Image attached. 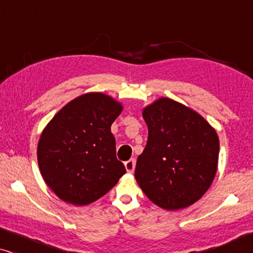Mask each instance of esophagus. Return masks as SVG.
Wrapping results in <instances>:
<instances>
[{
  "label": "esophagus",
  "mask_w": 253,
  "mask_h": 253,
  "mask_svg": "<svg viewBox=\"0 0 253 253\" xmlns=\"http://www.w3.org/2000/svg\"><path fill=\"white\" fill-rule=\"evenodd\" d=\"M124 166H126L127 172H133L134 167H136V160L134 159H130V160L124 162Z\"/></svg>",
  "instance_id": "obj_1"
}]
</instances>
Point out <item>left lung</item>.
I'll list each match as a JSON object with an SVG mask.
<instances>
[{
  "instance_id": "1",
  "label": "left lung",
  "mask_w": 253,
  "mask_h": 253,
  "mask_svg": "<svg viewBox=\"0 0 253 253\" xmlns=\"http://www.w3.org/2000/svg\"><path fill=\"white\" fill-rule=\"evenodd\" d=\"M143 117L148 138L137 159V183L162 209L192 205L215 176L220 148L215 130L198 113L168 98L146 107Z\"/></svg>"
}]
</instances>
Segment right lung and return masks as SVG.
<instances>
[{
  "label": "right lung",
  "instance_id": "obj_1",
  "mask_svg": "<svg viewBox=\"0 0 253 253\" xmlns=\"http://www.w3.org/2000/svg\"><path fill=\"white\" fill-rule=\"evenodd\" d=\"M121 112V103L110 96L87 93L64 106L44 127L38 144V164L58 198L87 205L126 174L110 131Z\"/></svg>",
  "mask_w": 253,
  "mask_h": 253
}]
</instances>
